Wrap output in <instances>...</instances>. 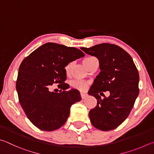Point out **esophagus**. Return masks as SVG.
I'll list each match as a JSON object with an SVG mask.
<instances>
[{
  "mask_svg": "<svg viewBox=\"0 0 154 154\" xmlns=\"http://www.w3.org/2000/svg\"><path fill=\"white\" fill-rule=\"evenodd\" d=\"M81 96H82V98L83 99H84V98H86L88 96V94L85 93V92H81Z\"/></svg>",
  "mask_w": 154,
  "mask_h": 154,
  "instance_id": "esophagus-1",
  "label": "esophagus"
}]
</instances>
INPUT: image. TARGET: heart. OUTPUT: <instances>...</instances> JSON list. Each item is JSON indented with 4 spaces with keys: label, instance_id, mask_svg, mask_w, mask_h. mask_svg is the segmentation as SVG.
Instances as JSON below:
<instances>
[{
    "label": "heart",
    "instance_id": "b5f03b06",
    "mask_svg": "<svg viewBox=\"0 0 154 154\" xmlns=\"http://www.w3.org/2000/svg\"><path fill=\"white\" fill-rule=\"evenodd\" d=\"M95 59H96V58L94 56L87 57L86 58H85L84 60H83V63L85 65V66L86 67L87 65L89 64L91 61L93 60H95ZM73 64H74L73 62H69V63H68L66 66H65L64 71H65V72H66V74H69L70 71H71L72 67L73 66ZM71 85L72 88H75V89L79 90L81 91H84L86 90V88L88 85V82H85V81H83V80H73L71 82Z\"/></svg>",
    "mask_w": 154,
    "mask_h": 154
}]
</instances>
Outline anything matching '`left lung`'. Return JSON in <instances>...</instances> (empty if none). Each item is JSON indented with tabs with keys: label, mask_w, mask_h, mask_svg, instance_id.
Returning <instances> with one entry per match:
<instances>
[{
	"label": "left lung",
	"mask_w": 154,
	"mask_h": 154,
	"mask_svg": "<svg viewBox=\"0 0 154 154\" xmlns=\"http://www.w3.org/2000/svg\"><path fill=\"white\" fill-rule=\"evenodd\" d=\"M81 49L96 57L100 64V73L88 92L97 100L89 113L91 123L103 131L113 130L128 118L139 95V72L129 54L116 45L101 43ZM106 91L110 95L101 99L98 93Z\"/></svg>",
	"instance_id": "obj_1"
}]
</instances>
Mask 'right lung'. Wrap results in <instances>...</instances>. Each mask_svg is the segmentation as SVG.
I'll use <instances>...</instances> for the list:
<instances>
[{
    "mask_svg": "<svg viewBox=\"0 0 154 154\" xmlns=\"http://www.w3.org/2000/svg\"><path fill=\"white\" fill-rule=\"evenodd\" d=\"M83 52L54 43L43 44L21 63L16 82L20 105L27 118L40 130L53 131L64 124L72 105L82 100L79 91L65 83L64 67L82 58ZM54 83L63 90L50 92Z\"/></svg>",
    "mask_w": 154,
    "mask_h": 154,
    "instance_id": "add662e5",
    "label": "right lung"
}]
</instances>
